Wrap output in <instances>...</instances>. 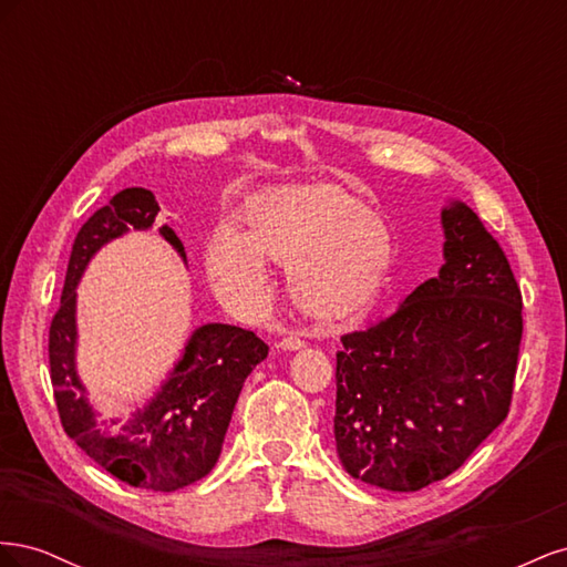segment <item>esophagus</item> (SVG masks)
I'll return each instance as SVG.
<instances>
[{"instance_id":"obj_1","label":"esophagus","mask_w":567,"mask_h":567,"mask_svg":"<svg viewBox=\"0 0 567 567\" xmlns=\"http://www.w3.org/2000/svg\"><path fill=\"white\" fill-rule=\"evenodd\" d=\"M279 348L281 350H286V352H296V350H302L305 348V340L300 338V336H286V338H281V342H279Z\"/></svg>"}]
</instances>
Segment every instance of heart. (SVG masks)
<instances>
[{"mask_svg": "<svg viewBox=\"0 0 567 567\" xmlns=\"http://www.w3.org/2000/svg\"><path fill=\"white\" fill-rule=\"evenodd\" d=\"M246 229L215 227L205 265L221 296L262 305L269 262L288 267V288L302 310L342 317L364 307L392 262V234L381 215L329 186H284L255 198Z\"/></svg>", "mask_w": 567, "mask_h": 567, "instance_id": "heart-1", "label": "heart"}]
</instances>
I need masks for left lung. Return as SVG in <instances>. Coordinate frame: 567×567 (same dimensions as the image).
Here are the masks:
<instances>
[{
  "instance_id": "1",
  "label": "left lung",
  "mask_w": 567,
  "mask_h": 567,
  "mask_svg": "<svg viewBox=\"0 0 567 567\" xmlns=\"http://www.w3.org/2000/svg\"><path fill=\"white\" fill-rule=\"evenodd\" d=\"M444 265L398 312L342 336L336 452L354 480L419 492L452 475L511 406L523 298L466 203L442 208Z\"/></svg>"
}]
</instances>
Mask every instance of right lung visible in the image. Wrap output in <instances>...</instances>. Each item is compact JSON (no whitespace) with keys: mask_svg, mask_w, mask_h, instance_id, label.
Segmentation results:
<instances>
[{"mask_svg":"<svg viewBox=\"0 0 567 567\" xmlns=\"http://www.w3.org/2000/svg\"><path fill=\"white\" fill-rule=\"evenodd\" d=\"M161 205L148 188H125L96 210L75 236L68 260L61 307L49 329V367L59 416L68 437L123 483L153 492H175L208 475L221 452L234 406L248 373L269 348L252 331L229 323H203L153 398L130 421H104L87 400L78 375V284L92 257L113 238L146 231ZM161 236L186 265L179 236L163 225ZM117 426V432H111Z\"/></svg>","mask_w":567,"mask_h":567,"instance_id":"obj_1","label":"right lung"}]
</instances>
